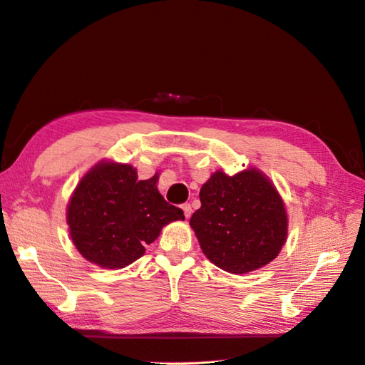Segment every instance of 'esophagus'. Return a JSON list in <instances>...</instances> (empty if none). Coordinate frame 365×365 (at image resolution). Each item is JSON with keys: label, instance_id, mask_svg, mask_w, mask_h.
I'll use <instances>...</instances> for the list:
<instances>
[{"label": "esophagus", "instance_id": "1", "mask_svg": "<svg viewBox=\"0 0 365 365\" xmlns=\"http://www.w3.org/2000/svg\"><path fill=\"white\" fill-rule=\"evenodd\" d=\"M182 210H183L185 217H186V219H190V217H191V212H192V210H191V205H190V203H183V205H182Z\"/></svg>", "mask_w": 365, "mask_h": 365}]
</instances>
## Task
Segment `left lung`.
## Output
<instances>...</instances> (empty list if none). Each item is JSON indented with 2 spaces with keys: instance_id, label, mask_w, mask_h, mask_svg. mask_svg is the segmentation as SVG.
I'll return each instance as SVG.
<instances>
[{
  "instance_id": "obj_1",
  "label": "left lung",
  "mask_w": 365,
  "mask_h": 365,
  "mask_svg": "<svg viewBox=\"0 0 365 365\" xmlns=\"http://www.w3.org/2000/svg\"><path fill=\"white\" fill-rule=\"evenodd\" d=\"M202 207L190 225L203 255L232 274L272 262L285 245L288 216L272 180L256 168L211 174L200 188Z\"/></svg>"
}]
</instances>
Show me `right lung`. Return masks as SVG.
<instances>
[{
    "instance_id": "1",
    "label": "right lung",
    "mask_w": 365,
    "mask_h": 365,
    "mask_svg": "<svg viewBox=\"0 0 365 365\" xmlns=\"http://www.w3.org/2000/svg\"><path fill=\"white\" fill-rule=\"evenodd\" d=\"M158 173L138 180L133 165L101 160L81 177L66 211L72 244L101 268L118 269L145 255V245L183 211L157 190Z\"/></svg>"
}]
</instances>
